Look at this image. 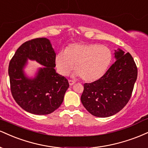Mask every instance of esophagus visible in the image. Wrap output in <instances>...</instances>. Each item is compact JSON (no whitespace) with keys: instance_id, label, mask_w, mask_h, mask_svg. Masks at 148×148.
<instances>
[{"instance_id":"obj_1","label":"esophagus","mask_w":148,"mask_h":148,"mask_svg":"<svg viewBox=\"0 0 148 148\" xmlns=\"http://www.w3.org/2000/svg\"><path fill=\"white\" fill-rule=\"evenodd\" d=\"M69 84H70V86H72L73 84H75V81L73 80H71V79H69Z\"/></svg>"}]
</instances>
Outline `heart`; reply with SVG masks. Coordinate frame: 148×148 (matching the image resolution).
<instances>
[{
  "label": "heart",
  "instance_id": "heart-1",
  "mask_svg": "<svg viewBox=\"0 0 148 148\" xmlns=\"http://www.w3.org/2000/svg\"><path fill=\"white\" fill-rule=\"evenodd\" d=\"M112 60L109 48L97 43H72L59 52L55 63L58 73L67 75L75 64L76 75L84 82L98 80L105 73Z\"/></svg>",
  "mask_w": 148,
  "mask_h": 148
}]
</instances>
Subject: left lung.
Instances as JSON below:
<instances>
[{
    "mask_svg": "<svg viewBox=\"0 0 148 148\" xmlns=\"http://www.w3.org/2000/svg\"><path fill=\"white\" fill-rule=\"evenodd\" d=\"M116 61L98 80L84 84L81 102L90 114L105 118L117 114L129 102L137 78V66L130 53L119 50Z\"/></svg>",
    "mask_w": 148,
    "mask_h": 148,
    "instance_id": "left-lung-1",
    "label": "left lung"
}]
</instances>
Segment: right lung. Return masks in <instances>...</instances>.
<instances>
[{
  "instance_id": "obj_1",
  "label": "right lung",
  "mask_w": 148,
  "mask_h": 148,
  "mask_svg": "<svg viewBox=\"0 0 148 148\" xmlns=\"http://www.w3.org/2000/svg\"><path fill=\"white\" fill-rule=\"evenodd\" d=\"M56 54L46 38H36L23 43L9 64L10 90L16 103L26 112L46 115L60 107L69 87L68 79L54 68ZM27 58L45 66L33 80L25 77L22 69Z\"/></svg>"
}]
</instances>
